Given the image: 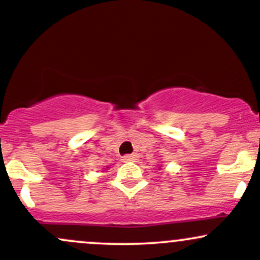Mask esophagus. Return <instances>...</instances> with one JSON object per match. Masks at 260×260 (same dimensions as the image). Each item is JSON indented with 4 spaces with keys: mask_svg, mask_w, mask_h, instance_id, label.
Here are the masks:
<instances>
[{
    "mask_svg": "<svg viewBox=\"0 0 260 260\" xmlns=\"http://www.w3.org/2000/svg\"><path fill=\"white\" fill-rule=\"evenodd\" d=\"M137 159H138V155L137 154L124 155V156H122V161H123V162H128V161H136Z\"/></svg>",
    "mask_w": 260,
    "mask_h": 260,
    "instance_id": "1",
    "label": "esophagus"
}]
</instances>
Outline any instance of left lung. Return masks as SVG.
I'll list each match as a JSON object with an SVG mask.
<instances>
[{
  "label": "left lung",
  "mask_w": 260,
  "mask_h": 260,
  "mask_svg": "<svg viewBox=\"0 0 260 260\" xmlns=\"http://www.w3.org/2000/svg\"><path fill=\"white\" fill-rule=\"evenodd\" d=\"M160 168H161V166H160ZM160 168H159V169H160Z\"/></svg>",
  "instance_id": "obj_1"
}]
</instances>
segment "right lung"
<instances>
[{
	"label": "right lung",
	"instance_id": "right-lung-1",
	"mask_svg": "<svg viewBox=\"0 0 260 260\" xmlns=\"http://www.w3.org/2000/svg\"><path fill=\"white\" fill-rule=\"evenodd\" d=\"M106 169H107V168H106Z\"/></svg>",
	"mask_w": 260,
	"mask_h": 260
}]
</instances>
